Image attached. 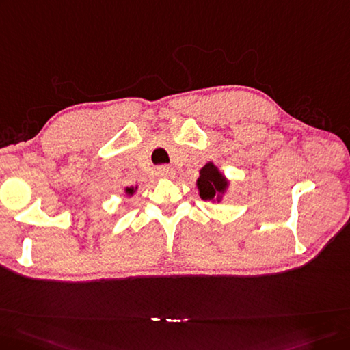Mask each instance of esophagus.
I'll use <instances>...</instances> for the list:
<instances>
[{
  "mask_svg": "<svg viewBox=\"0 0 350 350\" xmlns=\"http://www.w3.org/2000/svg\"><path fill=\"white\" fill-rule=\"evenodd\" d=\"M156 172L160 178H174L175 176V170L170 166H159L156 169Z\"/></svg>",
  "mask_w": 350,
  "mask_h": 350,
  "instance_id": "34e87169",
  "label": "esophagus"
}]
</instances>
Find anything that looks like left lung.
Instances as JSON below:
<instances>
[{
  "label": "left lung",
  "instance_id": "1",
  "mask_svg": "<svg viewBox=\"0 0 350 350\" xmlns=\"http://www.w3.org/2000/svg\"><path fill=\"white\" fill-rule=\"evenodd\" d=\"M199 196L203 200H217L219 202L226 193L228 181L226 176L219 172L218 167L209 161L200 169V176L198 180Z\"/></svg>",
  "mask_w": 350,
  "mask_h": 350
}]
</instances>
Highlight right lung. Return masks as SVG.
<instances>
[{"mask_svg": "<svg viewBox=\"0 0 350 350\" xmlns=\"http://www.w3.org/2000/svg\"><path fill=\"white\" fill-rule=\"evenodd\" d=\"M135 191H136V187H135V189H133V187H126V189H124V193L127 196H132Z\"/></svg>", "mask_w": 350, "mask_h": 350, "instance_id": "right-lung-1", "label": "right lung"}]
</instances>
